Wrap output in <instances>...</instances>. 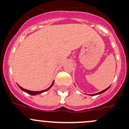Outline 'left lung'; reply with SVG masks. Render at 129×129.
<instances>
[{"label": "left lung", "instance_id": "obj_1", "mask_svg": "<svg viewBox=\"0 0 129 129\" xmlns=\"http://www.w3.org/2000/svg\"><path fill=\"white\" fill-rule=\"evenodd\" d=\"M110 86H109V87H108V88H106V89H105L104 90L102 91H100V92H99V93H94V94H88V95H91V96H94V95H97V94H102V93H104L105 91H107V89H109V88H110Z\"/></svg>", "mask_w": 129, "mask_h": 129}]
</instances>
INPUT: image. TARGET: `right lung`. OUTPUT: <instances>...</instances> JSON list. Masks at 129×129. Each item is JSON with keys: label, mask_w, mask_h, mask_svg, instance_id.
<instances>
[{"label": "right lung", "mask_w": 129, "mask_h": 129, "mask_svg": "<svg viewBox=\"0 0 129 129\" xmlns=\"http://www.w3.org/2000/svg\"><path fill=\"white\" fill-rule=\"evenodd\" d=\"M54 81H53V82H52V84L50 85V87H49V88H47V89H44V90L40 91H30V90H28V89H24V88H22V87H21L20 86H19V85L18 84H17V85H18V86L19 88H20V89H22V91H24V92H25V93H28V94H30V95H37V94H41V93H43V92L46 91H48V89H50V88H52V86H53V84H54Z\"/></svg>", "instance_id": "1"}]
</instances>
